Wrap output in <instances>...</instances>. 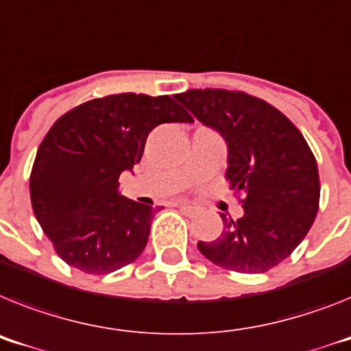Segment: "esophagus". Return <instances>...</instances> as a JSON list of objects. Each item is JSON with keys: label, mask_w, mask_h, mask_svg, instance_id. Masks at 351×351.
<instances>
[{"label": "esophagus", "mask_w": 351, "mask_h": 351, "mask_svg": "<svg viewBox=\"0 0 351 351\" xmlns=\"http://www.w3.org/2000/svg\"><path fill=\"white\" fill-rule=\"evenodd\" d=\"M176 206H178L179 209H182L184 213H188V215H195V213L199 211V208H197V206H191L190 202H184V200H179V202H176Z\"/></svg>", "instance_id": "obj_1"}]
</instances>
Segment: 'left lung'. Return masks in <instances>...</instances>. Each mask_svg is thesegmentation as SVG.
<instances>
[{"label":"left lung","instance_id":"obj_1","mask_svg":"<svg viewBox=\"0 0 351 351\" xmlns=\"http://www.w3.org/2000/svg\"><path fill=\"white\" fill-rule=\"evenodd\" d=\"M227 143L230 188L243 191V217L227 218L215 241L197 247L209 261L239 274H265L300 245L319 204L318 163L296 125L245 92L188 90L176 95Z\"/></svg>","mask_w":351,"mask_h":351}]
</instances>
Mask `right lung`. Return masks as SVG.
Listing matches in <instances>:
<instances>
[{
	"instance_id": "obj_1",
	"label": "right lung",
	"mask_w": 351,
	"mask_h": 351,
	"mask_svg": "<svg viewBox=\"0 0 351 351\" xmlns=\"http://www.w3.org/2000/svg\"><path fill=\"white\" fill-rule=\"evenodd\" d=\"M193 122L170 95L115 94L62 115L47 131L29 176L33 213L69 266L104 275L133 263L158 208L119 193L156 125Z\"/></svg>"
}]
</instances>
